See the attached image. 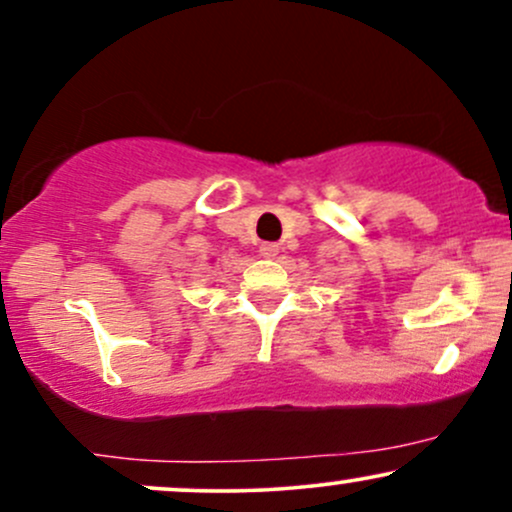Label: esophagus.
<instances>
[{
	"label": "esophagus",
	"mask_w": 512,
	"mask_h": 512,
	"mask_svg": "<svg viewBox=\"0 0 512 512\" xmlns=\"http://www.w3.org/2000/svg\"><path fill=\"white\" fill-rule=\"evenodd\" d=\"M260 255L262 257H276V255H279V245H276V243H262L260 245Z\"/></svg>",
	"instance_id": "esophagus-1"
}]
</instances>
